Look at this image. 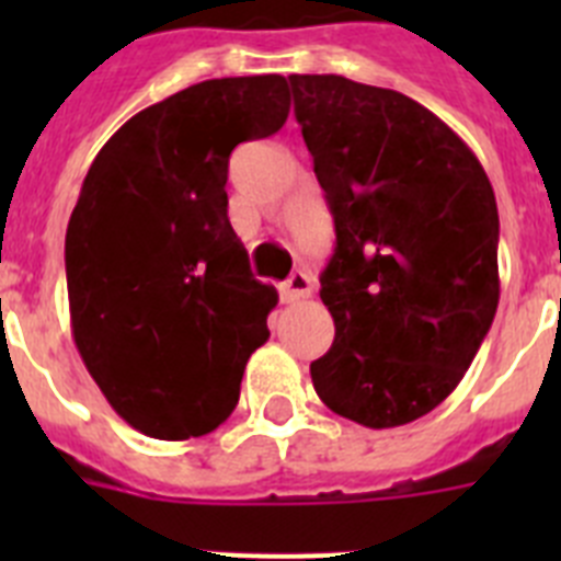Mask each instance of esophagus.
I'll list each match as a JSON object with an SVG mask.
<instances>
[{
    "instance_id": "1",
    "label": "esophagus",
    "mask_w": 561,
    "mask_h": 561,
    "mask_svg": "<svg viewBox=\"0 0 561 561\" xmlns=\"http://www.w3.org/2000/svg\"><path fill=\"white\" fill-rule=\"evenodd\" d=\"M311 291H314V280H311L309 272H304V270L291 272L289 280H286V284H280V297H284L286 304H297V300L309 297Z\"/></svg>"
}]
</instances>
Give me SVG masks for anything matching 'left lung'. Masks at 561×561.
<instances>
[{
    "instance_id": "obj_1",
    "label": "left lung",
    "mask_w": 561,
    "mask_h": 561,
    "mask_svg": "<svg viewBox=\"0 0 561 561\" xmlns=\"http://www.w3.org/2000/svg\"><path fill=\"white\" fill-rule=\"evenodd\" d=\"M334 216L320 275L334 317L311 381L329 410L388 430L447 399L500 300V219L472 148L430 108L342 76H289Z\"/></svg>"
}]
</instances>
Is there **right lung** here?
<instances>
[{
	"mask_svg": "<svg viewBox=\"0 0 561 561\" xmlns=\"http://www.w3.org/2000/svg\"><path fill=\"white\" fill-rule=\"evenodd\" d=\"M289 117L284 76L216 78L137 112L98 151L69 216L72 336L134 430L185 440L236 410L277 291L227 219L232 148Z\"/></svg>",
	"mask_w": 561,
	"mask_h": 561,
	"instance_id": "obj_1",
	"label": "right lung"
}]
</instances>
